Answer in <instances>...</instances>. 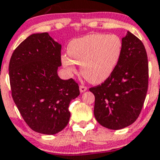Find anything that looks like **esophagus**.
Listing matches in <instances>:
<instances>
[{
	"mask_svg": "<svg viewBox=\"0 0 160 160\" xmlns=\"http://www.w3.org/2000/svg\"><path fill=\"white\" fill-rule=\"evenodd\" d=\"M87 89H88V88H87V87H86V86H84V85H80V92H85Z\"/></svg>",
	"mask_w": 160,
	"mask_h": 160,
	"instance_id": "1",
	"label": "esophagus"
}]
</instances>
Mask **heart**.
Returning a JSON list of instances; mask_svg holds the SVG:
<instances>
[{
    "label": "heart",
    "mask_w": 160,
    "mask_h": 160,
    "mask_svg": "<svg viewBox=\"0 0 160 160\" xmlns=\"http://www.w3.org/2000/svg\"><path fill=\"white\" fill-rule=\"evenodd\" d=\"M122 52V42L118 35L92 34L72 40L68 55L62 63L70 73L76 72L75 63L80 65L81 73L93 84L105 81L118 64Z\"/></svg>",
    "instance_id": "heart-1"
}]
</instances>
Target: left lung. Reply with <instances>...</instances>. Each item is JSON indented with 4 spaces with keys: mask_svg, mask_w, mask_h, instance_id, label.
Here are the masks:
<instances>
[{
    "mask_svg": "<svg viewBox=\"0 0 160 160\" xmlns=\"http://www.w3.org/2000/svg\"><path fill=\"white\" fill-rule=\"evenodd\" d=\"M122 42V55L113 73L101 84L89 88L95 96L96 119L111 130L123 129L137 120L148 88V60L143 43L129 31Z\"/></svg>",
    "mask_w": 160,
    "mask_h": 160,
    "instance_id": "left-lung-1",
    "label": "left lung"
}]
</instances>
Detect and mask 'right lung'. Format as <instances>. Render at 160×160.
Instances as JSON below:
<instances>
[{"label":"right lung","mask_w":160,"mask_h":160,"mask_svg":"<svg viewBox=\"0 0 160 160\" xmlns=\"http://www.w3.org/2000/svg\"><path fill=\"white\" fill-rule=\"evenodd\" d=\"M61 45L48 33L30 35L12 54L9 65L12 97L22 118L35 132L55 134L66 127L69 104L80 95L73 79L62 80Z\"/></svg>","instance_id":"1"}]
</instances>
